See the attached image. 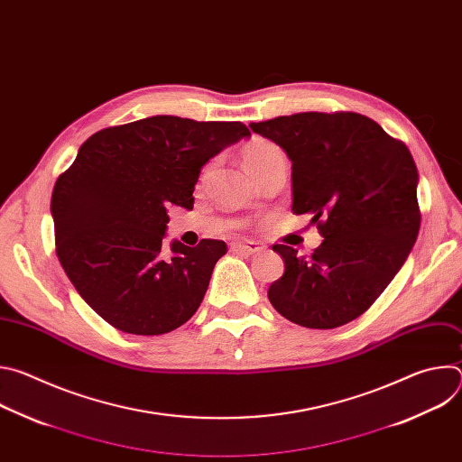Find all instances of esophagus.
<instances>
[{
    "label": "esophagus",
    "mask_w": 462,
    "mask_h": 462,
    "mask_svg": "<svg viewBox=\"0 0 462 462\" xmlns=\"http://www.w3.org/2000/svg\"><path fill=\"white\" fill-rule=\"evenodd\" d=\"M230 248L234 252H241V254H259L263 250V246L254 241H234L230 245Z\"/></svg>",
    "instance_id": "1"
}]
</instances>
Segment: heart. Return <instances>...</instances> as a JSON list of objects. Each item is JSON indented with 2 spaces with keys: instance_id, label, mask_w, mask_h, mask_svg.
<instances>
[{
  "instance_id": "b5f03b06",
  "label": "heart",
  "mask_w": 462,
  "mask_h": 462,
  "mask_svg": "<svg viewBox=\"0 0 462 462\" xmlns=\"http://www.w3.org/2000/svg\"><path fill=\"white\" fill-rule=\"evenodd\" d=\"M273 150H276L274 144H269V143H255V144H252V146H248V148L245 150V153H243V164H245V162H250V161H255V159L263 157V155L273 152Z\"/></svg>"
}]
</instances>
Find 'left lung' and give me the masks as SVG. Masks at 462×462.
I'll use <instances>...</instances> for the list:
<instances>
[{"mask_svg": "<svg viewBox=\"0 0 462 462\" xmlns=\"http://www.w3.org/2000/svg\"><path fill=\"white\" fill-rule=\"evenodd\" d=\"M292 162V212L312 214V255L274 245L285 273L269 300L287 319L335 328L364 314L402 269L420 228L419 171L404 143L358 113L252 122Z\"/></svg>", "mask_w": 462, "mask_h": 462, "instance_id": "obj_1", "label": "left lung"}]
</instances>
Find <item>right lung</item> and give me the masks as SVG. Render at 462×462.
<instances>
[{
    "label": "right lung",
    "mask_w": 462,
    "mask_h": 462,
    "mask_svg": "<svg viewBox=\"0 0 462 462\" xmlns=\"http://www.w3.org/2000/svg\"><path fill=\"white\" fill-rule=\"evenodd\" d=\"M250 137L241 122L157 115L106 127L52 189L56 255L84 301L122 333L173 331L199 309L225 241L164 246L166 207L193 208L201 168Z\"/></svg>",
    "instance_id": "1"
}]
</instances>
